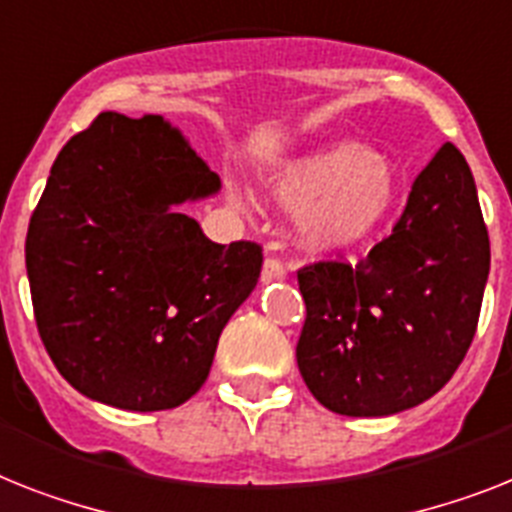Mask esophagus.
Returning a JSON list of instances; mask_svg holds the SVG:
<instances>
[{
	"mask_svg": "<svg viewBox=\"0 0 512 512\" xmlns=\"http://www.w3.org/2000/svg\"><path fill=\"white\" fill-rule=\"evenodd\" d=\"M285 264H282L280 259H274V256H269V259L264 261V269H261V282L264 285H269V282H277V280H285Z\"/></svg>",
	"mask_w": 512,
	"mask_h": 512,
	"instance_id": "1",
	"label": "esophagus"
}]
</instances>
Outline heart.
Masks as SVG:
<instances>
[{"mask_svg": "<svg viewBox=\"0 0 512 512\" xmlns=\"http://www.w3.org/2000/svg\"><path fill=\"white\" fill-rule=\"evenodd\" d=\"M272 196L287 211H306L308 246L342 251L387 222L398 201V180L371 146L337 141L287 164L272 180Z\"/></svg>", "mask_w": 512, "mask_h": 512, "instance_id": "b5f03b06", "label": "heart"}]
</instances>
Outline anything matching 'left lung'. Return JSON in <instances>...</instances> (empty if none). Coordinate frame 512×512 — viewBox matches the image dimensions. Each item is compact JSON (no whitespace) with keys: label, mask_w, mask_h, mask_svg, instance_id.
Listing matches in <instances>:
<instances>
[{"label":"left lung","mask_w":512,"mask_h":512,"mask_svg":"<svg viewBox=\"0 0 512 512\" xmlns=\"http://www.w3.org/2000/svg\"><path fill=\"white\" fill-rule=\"evenodd\" d=\"M489 277L474 175L445 143L413 180L390 238L361 261L298 269V369L340 416H392L437 395L466 358Z\"/></svg>","instance_id":"obj_1"}]
</instances>
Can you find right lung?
<instances>
[{"label":"right lung","mask_w":512,"mask_h":512,"mask_svg":"<svg viewBox=\"0 0 512 512\" xmlns=\"http://www.w3.org/2000/svg\"><path fill=\"white\" fill-rule=\"evenodd\" d=\"M217 190L219 175L159 114L101 112L59 151L25 269L46 353L86 398L146 413L201 390L264 261L259 243H211L175 209Z\"/></svg>","instance_id":"obj_1"}]
</instances>
